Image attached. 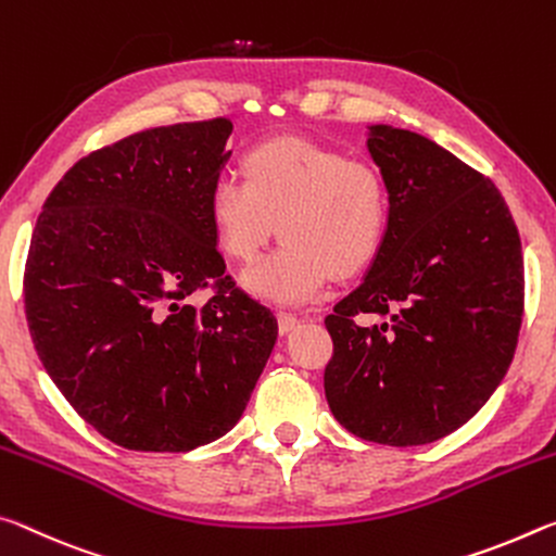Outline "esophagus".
<instances>
[{
	"label": "esophagus",
	"mask_w": 556,
	"mask_h": 556,
	"mask_svg": "<svg viewBox=\"0 0 556 556\" xmlns=\"http://www.w3.org/2000/svg\"><path fill=\"white\" fill-rule=\"evenodd\" d=\"M298 327V317L293 313H278V330L280 334H288Z\"/></svg>",
	"instance_id": "1"
}]
</instances>
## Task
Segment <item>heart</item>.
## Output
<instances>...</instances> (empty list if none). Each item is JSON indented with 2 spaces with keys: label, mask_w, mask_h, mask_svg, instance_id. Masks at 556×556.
<instances>
[{
  "label": "heart",
  "mask_w": 556,
  "mask_h": 556,
  "mask_svg": "<svg viewBox=\"0 0 556 556\" xmlns=\"http://www.w3.org/2000/svg\"><path fill=\"white\" fill-rule=\"evenodd\" d=\"M243 177L222 172L208 189L218 249L249 263L273 233L283 243L241 276L273 305L311 303L330 273L367 268L389 226V192L379 172L307 140H273L243 154Z\"/></svg>",
  "instance_id": "obj_1"
}]
</instances>
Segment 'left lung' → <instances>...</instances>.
Listing matches in <instances>:
<instances>
[{
  "label": "left lung",
  "mask_w": 556,
  "mask_h": 556,
  "mask_svg": "<svg viewBox=\"0 0 556 556\" xmlns=\"http://www.w3.org/2000/svg\"><path fill=\"white\" fill-rule=\"evenodd\" d=\"M389 192L384 243L325 317V396L350 433L424 445L470 421L507 375L525 305L520 233L503 194L424 135L369 125ZM362 312L390 323L359 328Z\"/></svg>",
  "instance_id": "left-lung-1"
}]
</instances>
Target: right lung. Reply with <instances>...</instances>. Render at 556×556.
I'll list each match as a JSON object with an SVG mask.
<instances>
[{"label": "right lung", "instance_id": "add662e5", "mask_svg": "<svg viewBox=\"0 0 556 556\" xmlns=\"http://www.w3.org/2000/svg\"><path fill=\"white\" fill-rule=\"evenodd\" d=\"M231 121L135 132L78 160L36 218L24 307L66 402L130 451L185 453L239 421L278 338L224 276L208 189ZM215 286L202 308L186 303Z\"/></svg>", "mask_w": 556, "mask_h": 556}]
</instances>
